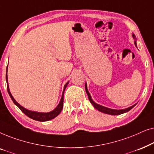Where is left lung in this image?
<instances>
[{
	"label": "left lung",
	"mask_w": 154,
	"mask_h": 154,
	"mask_svg": "<svg viewBox=\"0 0 154 154\" xmlns=\"http://www.w3.org/2000/svg\"><path fill=\"white\" fill-rule=\"evenodd\" d=\"M132 38H133L134 40V45H135V46L137 47V39H136L135 35H134V33H132ZM85 88L86 93H87L88 96V99H89L90 102H91L92 106H93L96 109H97L99 111H100V112H102L104 113H106V114L113 115V116L122 114V113H126V112H128V111H129L130 110H131V109L133 108V107L137 104V103H136L135 104L132 105V106L128 107V108L124 109H110V108H107V107H106V106H102V105L97 104V103H95L93 100H92V99L91 97V95H90V92H88V87H87V83H85Z\"/></svg>",
	"instance_id": "8db88e82"
}]
</instances>
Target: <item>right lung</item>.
<instances>
[{"mask_svg":"<svg viewBox=\"0 0 154 154\" xmlns=\"http://www.w3.org/2000/svg\"><path fill=\"white\" fill-rule=\"evenodd\" d=\"M6 82H7V90L8 92V94L10 97V98L12 99V102H14V104L17 106L21 111H22L23 113H24L25 115H26L27 116L30 118V119H32L35 121H41V122H44V121H50V120H52L54 119V118L60 114L62 111V109H63V102H64V90L66 89V86L68 85L69 84V81L65 84L64 87V90H63L62 92V97H61V100L60 101V103H59L57 106L54 110H52L50 112H47V113H44V112H38V111H31L29 110L24 107H23L22 106L19 104V103L17 102V101L14 100L13 97H12L11 92L10 91V88H9V85H8V66H7V70H6Z\"/></svg>","mask_w":154,"mask_h":154,"instance_id":"add662e5","label":"right lung"}]
</instances>
